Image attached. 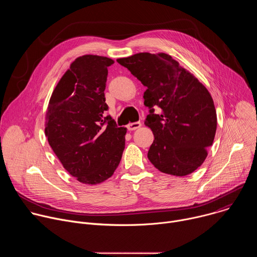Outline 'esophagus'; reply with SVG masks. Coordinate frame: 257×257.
I'll return each mask as SVG.
<instances>
[{"instance_id": "esophagus-1", "label": "esophagus", "mask_w": 257, "mask_h": 257, "mask_svg": "<svg viewBox=\"0 0 257 257\" xmlns=\"http://www.w3.org/2000/svg\"><path fill=\"white\" fill-rule=\"evenodd\" d=\"M141 127V123L140 122H134V123H130L127 125V129L129 131H133V130H136L138 128Z\"/></svg>"}]
</instances>
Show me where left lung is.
I'll list each match as a JSON object with an SVG mask.
<instances>
[{
    "label": "left lung",
    "instance_id": "1",
    "mask_svg": "<svg viewBox=\"0 0 257 257\" xmlns=\"http://www.w3.org/2000/svg\"><path fill=\"white\" fill-rule=\"evenodd\" d=\"M117 62L148 87L144 124L154 133L148 158L161 172L182 177L207 157L216 131V112L206 87L165 53H139ZM154 107L159 113L154 114Z\"/></svg>",
    "mask_w": 257,
    "mask_h": 257
}]
</instances>
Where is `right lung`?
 <instances>
[{
  "label": "right lung",
  "instance_id": "right-lung-1",
  "mask_svg": "<svg viewBox=\"0 0 257 257\" xmlns=\"http://www.w3.org/2000/svg\"><path fill=\"white\" fill-rule=\"evenodd\" d=\"M112 64L114 60L96 55L75 59L55 87L46 114L52 150L65 170L87 185L112 177L125 149L127 129L103 114Z\"/></svg>",
  "mask_w": 257,
  "mask_h": 257
}]
</instances>
